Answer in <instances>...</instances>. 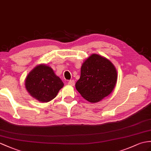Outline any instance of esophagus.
<instances>
[{"mask_svg": "<svg viewBox=\"0 0 151 151\" xmlns=\"http://www.w3.org/2000/svg\"><path fill=\"white\" fill-rule=\"evenodd\" d=\"M68 84L70 86H74L75 85V81L73 80H70V81H69Z\"/></svg>", "mask_w": 151, "mask_h": 151, "instance_id": "34e87169", "label": "esophagus"}]
</instances>
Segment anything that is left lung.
<instances>
[{"label":"left lung","mask_w":151,"mask_h":151,"mask_svg":"<svg viewBox=\"0 0 151 151\" xmlns=\"http://www.w3.org/2000/svg\"><path fill=\"white\" fill-rule=\"evenodd\" d=\"M116 81L114 65L105 57L92 54L82 64L76 88L86 101L96 103L111 94Z\"/></svg>","instance_id":"left-lung-1"}]
</instances>
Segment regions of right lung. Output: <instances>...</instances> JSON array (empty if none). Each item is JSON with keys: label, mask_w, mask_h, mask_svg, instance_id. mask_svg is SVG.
Segmentation results:
<instances>
[{"label": "right lung", "mask_w": 151, "mask_h": 151, "mask_svg": "<svg viewBox=\"0 0 151 151\" xmlns=\"http://www.w3.org/2000/svg\"><path fill=\"white\" fill-rule=\"evenodd\" d=\"M64 83L52 68L45 64H40L28 73L25 86L31 97L40 102H48L56 97Z\"/></svg>", "instance_id": "add662e5"}]
</instances>
